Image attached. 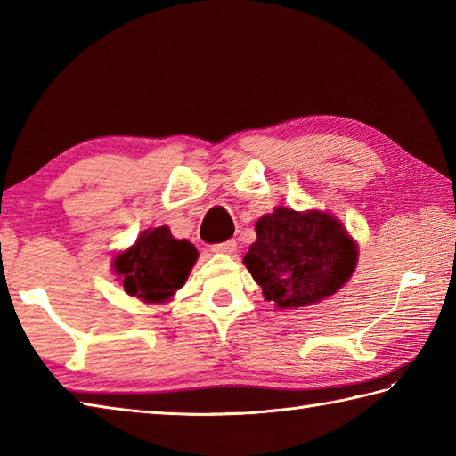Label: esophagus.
I'll return each instance as SVG.
<instances>
[{"mask_svg":"<svg viewBox=\"0 0 456 456\" xmlns=\"http://www.w3.org/2000/svg\"><path fill=\"white\" fill-rule=\"evenodd\" d=\"M211 250H213V253H217V255H233L237 250V243H235V240H225V243L213 245Z\"/></svg>","mask_w":456,"mask_h":456,"instance_id":"34e87169","label":"esophagus"}]
</instances>
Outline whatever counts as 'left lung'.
Segmentation results:
<instances>
[{
  "label": "left lung",
  "mask_w": 456,
  "mask_h": 456,
  "mask_svg": "<svg viewBox=\"0 0 456 456\" xmlns=\"http://www.w3.org/2000/svg\"><path fill=\"white\" fill-rule=\"evenodd\" d=\"M256 240L243 263L280 309L319 304L353 276L358 247L343 223L325 211L276 208L255 225Z\"/></svg>",
  "instance_id": "1"
}]
</instances>
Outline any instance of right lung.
Wrapping results in <instances>:
<instances>
[{"label":"right lung","instance_id":"add662e5","mask_svg":"<svg viewBox=\"0 0 456 456\" xmlns=\"http://www.w3.org/2000/svg\"><path fill=\"white\" fill-rule=\"evenodd\" d=\"M196 260V247L174 239L162 225L142 231L133 247L113 258V270L129 296L144 304H164L186 284Z\"/></svg>","mask_w":456,"mask_h":456}]
</instances>
